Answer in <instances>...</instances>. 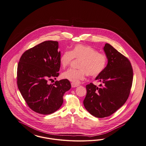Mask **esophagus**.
I'll return each instance as SVG.
<instances>
[{
  "mask_svg": "<svg viewBox=\"0 0 146 146\" xmlns=\"http://www.w3.org/2000/svg\"><path fill=\"white\" fill-rule=\"evenodd\" d=\"M78 86H79L78 84H74V83H71V86H72V88H76V87H77Z\"/></svg>",
  "mask_w": 146,
  "mask_h": 146,
  "instance_id": "1",
  "label": "esophagus"
}]
</instances>
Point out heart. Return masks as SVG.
<instances>
[{
  "instance_id": "obj_1",
  "label": "heart",
  "mask_w": 146,
  "mask_h": 146,
  "mask_svg": "<svg viewBox=\"0 0 146 146\" xmlns=\"http://www.w3.org/2000/svg\"><path fill=\"white\" fill-rule=\"evenodd\" d=\"M74 58L80 60L78 65L79 69H69L62 74V77L75 84L84 80L86 74L92 78L99 76L106 68L108 61L105 54L99 52L88 45L76 44L70 51H65L60 55L59 61L61 67L67 68Z\"/></svg>"
}]
</instances>
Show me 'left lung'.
Masks as SVG:
<instances>
[{"label":"left lung","instance_id":"left-lung-1","mask_svg":"<svg viewBox=\"0 0 146 146\" xmlns=\"http://www.w3.org/2000/svg\"><path fill=\"white\" fill-rule=\"evenodd\" d=\"M108 64L96 78L100 88L91 82L86 86L84 105L88 112L97 118L110 116L122 107L129 97L133 82V68L129 59L109 44L104 48Z\"/></svg>","mask_w":146,"mask_h":146}]
</instances>
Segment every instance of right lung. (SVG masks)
<instances>
[{
  "label": "right lung",
  "mask_w": 146,
  "mask_h": 146,
  "mask_svg": "<svg viewBox=\"0 0 146 146\" xmlns=\"http://www.w3.org/2000/svg\"><path fill=\"white\" fill-rule=\"evenodd\" d=\"M58 42L45 41L25 51L17 68V85L28 106L34 112L49 115L57 111L63 103L64 94L71 88L66 79L56 81L60 68Z\"/></svg>",
  "instance_id": "1"
}]
</instances>
